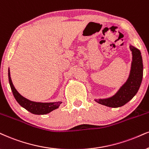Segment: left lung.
<instances>
[{
    "label": "left lung",
    "mask_w": 149,
    "mask_h": 149,
    "mask_svg": "<svg viewBox=\"0 0 149 149\" xmlns=\"http://www.w3.org/2000/svg\"><path fill=\"white\" fill-rule=\"evenodd\" d=\"M132 52L131 70L127 80L113 96L103 99H95L98 104L111 108H118L125 105L137 94L143 77V61L139 49L129 44Z\"/></svg>",
    "instance_id": "left-lung-1"
}]
</instances>
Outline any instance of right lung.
Returning <instances> with one entry per match:
<instances>
[{
  "mask_svg": "<svg viewBox=\"0 0 149 149\" xmlns=\"http://www.w3.org/2000/svg\"><path fill=\"white\" fill-rule=\"evenodd\" d=\"M8 78L11 90L14 98L22 107L30 112L31 113L34 115H45L58 108L62 103L61 101L55 102H36L27 100V98L22 96L14 86L12 81L11 79L10 68L8 70Z\"/></svg>",
  "mask_w": 149,
  "mask_h": 149,
  "instance_id": "obj_1",
  "label": "right lung"
}]
</instances>
